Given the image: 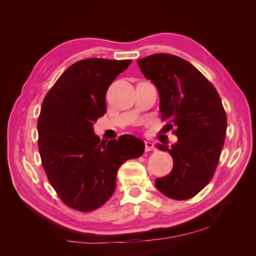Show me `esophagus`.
Instances as JSON below:
<instances>
[{"label": "esophagus", "instance_id": "34e87169", "mask_svg": "<svg viewBox=\"0 0 256 256\" xmlns=\"http://www.w3.org/2000/svg\"><path fill=\"white\" fill-rule=\"evenodd\" d=\"M144 144H146V151H151V150L154 149V144H152V142L146 141Z\"/></svg>", "mask_w": 256, "mask_h": 256}]
</instances>
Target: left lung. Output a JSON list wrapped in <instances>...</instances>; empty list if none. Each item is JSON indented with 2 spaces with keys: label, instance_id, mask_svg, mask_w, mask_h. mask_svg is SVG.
<instances>
[{
  "label": "left lung",
  "instance_id": "obj_1",
  "mask_svg": "<svg viewBox=\"0 0 256 256\" xmlns=\"http://www.w3.org/2000/svg\"><path fill=\"white\" fill-rule=\"evenodd\" d=\"M138 66L159 92L160 112L167 131L175 126L176 144H156L174 160L172 172L154 182L175 200L193 198L208 185L219 162L227 131V116L214 86L188 60L172 54H154Z\"/></svg>",
  "mask_w": 256,
  "mask_h": 256
}]
</instances>
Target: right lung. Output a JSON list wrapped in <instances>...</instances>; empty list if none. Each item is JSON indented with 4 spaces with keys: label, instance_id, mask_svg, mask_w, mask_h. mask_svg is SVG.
Instances as JSON below:
<instances>
[{
    "label": "right lung",
    "instance_id": "right-lung-1",
    "mask_svg": "<svg viewBox=\"0 0 256 256\" xmlns=\"http://www.w3.org/2000/svg\"><path fill=\"white\" fill-rule=\"evenodd\" d=\"M131 60H78L58 78L42 102L38 149L50 183L68 206L92 211L108 201L118 168L138 158L144 142L130 134L102 141L94 123L106 112L108 86Z\"/></svg>",
    "mask_w": 256,
    "mask_h": 256
}]
</instances>
